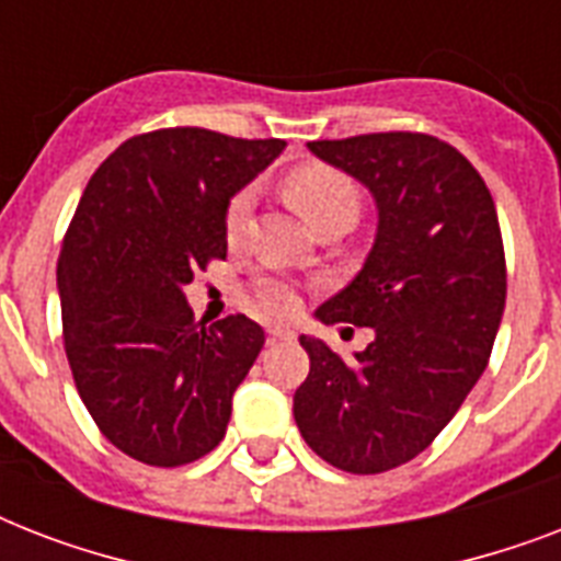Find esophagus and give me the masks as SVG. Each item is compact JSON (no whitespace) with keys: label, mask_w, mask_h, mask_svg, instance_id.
Instances as JSON below:
<instances>
[{"label":"esophagus","mask_w":561,"mask_h":561,"mask_svg":"<svg viewBox=\"0 0 561 561\" xmlns=\"http://www.w3.org/2000/svg\"><path fill=\"white\" fill-rule=\"evenodd\" d=\"M267 341H297V332H294L290 325H271V329H267Z\"/></svg>","instance_id":"esophagus-1"}]
</instances>
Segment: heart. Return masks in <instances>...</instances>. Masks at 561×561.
I'll use <instances>...</instances> for the list:
<instances>
[{"instance_id":"1","label":"heart","mask_w":561,"mask_h":561,"mask_svg":"<svg viewBox=\"0 0 561 561\" xmlns=\"http://www.w3.org/2000/svg\"><path fill=\"white\" fill-rule=\"evenodd\" d=\"M285 194L308 224H314L320 215H325L334 206H346V203L355 206V201H358L352 180L343 171L323 165V162H308V165L290 171L285 178ZM247 215H250V194H232V201L227 203V211H224V229H227L229 241L241 236ZM250 302L262 308L264 314H290L299 306V290L294 288V282L282 279V276H262L250 288Z\"/></svg>"}]
</instances>
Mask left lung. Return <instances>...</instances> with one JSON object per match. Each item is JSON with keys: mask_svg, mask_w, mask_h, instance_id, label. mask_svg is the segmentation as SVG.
<instances>
[{"mask_svg": "<svg viewBox=\"0 0 561 561\" xmlns=\"http://www.w3.org/2000/svg\"><path fill=\"white\" fill-rule=\"evenodd\" d=\"M308 151L364 183L378 209L367 262L314 317L369 325L375 341L346 364L302 334L311 369L294 419L334 469L378 474L425 451L486 369L506 302L495 201L436 136L367 134Z\"/></svg>", "mask_w": 561, "mask_h": 561, "instance_id": "left-lung-1", "label": "left lung"}]
</instances>
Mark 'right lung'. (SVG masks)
<instances>
[{
    "mask_svg": "<svg viewBox=\"0 0 561 561\" xmlns=\"http://www.w3.org/2000/svg\"><path fill=\"white\" fill-rule=\"evenodd\" d=\"M282 151L169 127L118 145L83 188L57 259L66 358L101 434L134 460L186 466L227 434L264 332L244 314L197 323L183 288L227 259V203Z\"/></svg>",
    "mask_w": 561,
    "mask_h": 561,
    "instance_id": "add662e5",
    "label": "right lung"
}]
</instances>
